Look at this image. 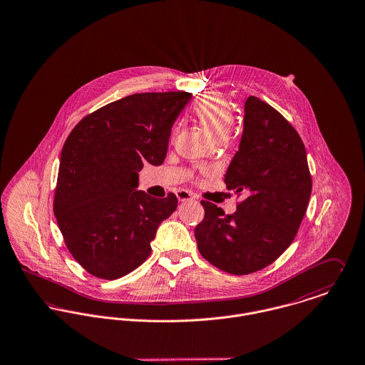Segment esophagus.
<instances>
[{
	"label": "esophagus",
	"instance_id": "obj_1",
	"mask_svg": "<svg viewBox=\"0 0 365 365\" xmlns=\"http://www.w3.org/2000/svg\"><path fill=\"white\" fill-rule=\"evenodd\" d=\"M176 197H178L179 202H193L195 200L193 195L190 192H187V190H178L176 192Z\"/></svg>",
	"mask_w": 365,
	"mask_h": 365
}]
</instances>
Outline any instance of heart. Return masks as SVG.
Returning <instances> with one entry per match:
<instances>
[{
    "instance_id": "obj_1",
    "label": "heart",
    "mask_w": 365,
    "mask_h": 365,
    "mask_svg": "<svg viewBox=\"0 0 365 365\" xmlns=\"http://www.w3.org/2000/svg\"><path fill=\"white\" fill-rule=\"evenodd\" d=\"M196 119L218 141L228 137L234 125V113L230 102L218 92L202 95L193 108Z\"/></svg>"
}]
</instances>
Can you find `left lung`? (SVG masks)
<instances>
[{"mask_svg":"<svg viewBox=\"0 0 365 365\" xmlns=\"http://www.w3.org/2000/svg\"><path fill=\"white\" fill-rule=\"evenodd\" d=\"M228 190L246 199L237 211L202 200L204 218L195 237L202 257L231 274L272 264L294 241L311 192L307 151L297 130L256 96L245 102L240 150L224 178Z\"/></svg>","mask_w":365,"mask_h":365,"instance_id":"left-lung-1","label":"left lung"}]
</instances>
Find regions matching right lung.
I'll use <instances>...</instances> for the list:
<instances>
[{
    "label": "right lung",
    "mask_w": 365,
    "mask_h": 365,
    "mask_svg": "<svg viewBox=\"0 0 365 365\" xmlns=\"http://www.w3.org/2000/svg\"><path fill=\"white\" fill-rule=\"evenodd\" d=\"M190 98L179 91L134 93L86 115L67 137L53 210L66 246L89 274L116 280L150 256L178 199L135 190L138 172L163 163L172 125Z\"/></svg>",
    "instance_id": "1"
}]
</instances>
